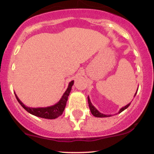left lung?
I'll use <instances>...</instances> for the list:
<instances>
[{
    "instance_id": "8db88e82",
    "label": "left lung",
    "mask_w": 154,
    "mask_h": 154,
    "mask_svg": "<svg viewBox=\"0 0 154 154\" xmlns=\"http://www.w3.org/2000/svg\"><path fill=\"white\" fill-rule=\"evenodd\" d=\"M136 93H137V92L135 93V95H134V97H135L136 95ZM88 104H89L90 110H91V114H93V115L94 116H95V117H109V116H111V115H106V114H102V113L99 112V111L97 110L96 108H95L94 106L92 104L91 101V99H90V98H89V96H88ZM130 103H128V105L125 106V107H122V109H120V110L119 111V113H121L122 111L125 110L127 108H128L129 106H130Z\"/></svg>"
}]
</instances>
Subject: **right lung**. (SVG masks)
Segmentation results:
<instances>
[{
  "label": "right lung",
  "mask_w": 154,
  "mask_h": 154,
  "mask_svg": "<svg viewBox=\"0 0 154 154\" xmlns=\"http://www.w3.org/2000/svg\"><path fill=\"white\" fill-rule=\"evenodd\" d=\"M74 85V80H72L69 83L68 88H67L66 91L64 92L62 96H61V99L58 103H56L54 105L51 106L47 107H38V108H32L26 106L24 103L19 100L17 94L15 93L16 98L20 105L24 108L25 110L29 112V114H32V115L38 116L40 118H44V119H56L61 116L63 114V111H64L65 106H66V101L68 100V96L69 95L70 92H71L72 87Z\"/></svg>",
  "instance_id": "1"
}]
</instances>
